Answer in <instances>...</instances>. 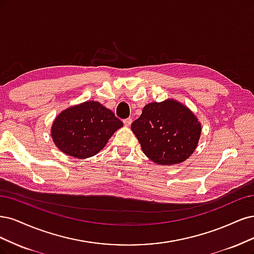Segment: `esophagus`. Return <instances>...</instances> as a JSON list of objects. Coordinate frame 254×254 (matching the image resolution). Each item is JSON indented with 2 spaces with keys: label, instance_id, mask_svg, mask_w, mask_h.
<instances>
[{
  "label": "esophagus",
  "instance_id": "obj_1",
  "mask_svg": "<svg viewBox=\"0 0 254 254\" xmlns=\"http://www.w3.org/2000/svg\"><path fill=\"white\" fill-rule=\"evenodd\" d=\"M124 124L126 127H129L130 125H132V118H127L124 120Z\"/></svg>",
  "mask_w": 254,
  "mask_h": 254
}]
</instances>
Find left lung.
<instances>
[{
	"label": "left lung",
	"mask_w": 254,
	"mask_h": 254,
	"mask_svg": "<svg viewBox=\"0 0 254 254\" xmlns=\"http://www.w3.org/2000/svg\"><path fill=\"white\" fill-rule=\"evenodd\" d=\"M143 153L158 165H176L194 152L201 127L194 114L175 100L146 104L130 126Z\"/></svg>",
	"instance_id": "1"
}]
</instances>
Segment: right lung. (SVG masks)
<instances>
[{
	"label": "right lung",
	"mask_w": 254,
	"mask_h": 254,
	"mask_svg": "<svg viewBox=\"0 0 254 254\" xmlns=\"http://www.w3.org/2000/svg\"><path fill=\"white\" fill-rule=\"evenodd\" d=\"M122 126L111 110L99 102L87 101L63 111L54 122L52 136L63 153L88 158L100 152Z\"/></svg>",
	"instance_id": "right-lung-1"
}]
</instances>
